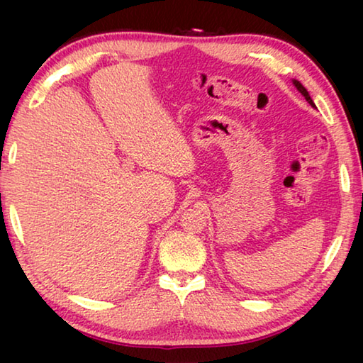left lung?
I'll use <instances>...</instances> for the list:
<instances>
[{
    "label": "left lung",
    "mask_w": 363,
    "mask_h": 363,
    "mask_svg": "<svg viewBox=\"0 0 363 363\" xmlns=\"http://www.w3.org/2000/svg\"><path fill=\"white\" fill-rule=\"evenodd\" d=\"M293 84H294V86H296V89L299 91V93H301V94H303V96L306 97V101H307V102H309L312 107H315V104H314V102H312V99H311V96H309V93H307V89L304 88V86H303V84H301V83L298 82V79H293Z\"/></svg>",
    "instance_id": "8db88e82"
}]
</instances>
